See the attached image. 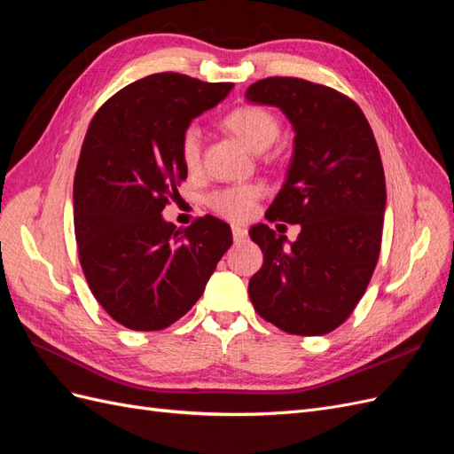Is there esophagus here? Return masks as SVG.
<instances>
[{
	"label": "esophagus",
	"instance_id": "esophagus-1",
	"mask_svg": "<svg viewBox=\"0 0 454 454\" xmlns=\"http://www.w3.org/2000/svg\"><path fill=\"white\" fill-rule=\"evenodd\" d=\"M246 235H248V232H246V229H244V227H240V225H232V240H235L237 244H239V242H242V240L246 239Z\"/></svg>",
	"mask_w": 454,
	"mask_h": 454
}]
</instances>
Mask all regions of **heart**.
Returning <instances> with one entry per match:
<instances>
[{
  "label": "heart",
  "instance_id": "b5f03b06",
  "mask_svg": "<svg viewBox=\"0 0 454 454\" xmlns=\"http://www.w3.org/2000/svg\"><path fill=\"white\" fill-rule=\"evenodd\" d=\"M223 127L235 138H239L254 153H263L278 140L280 122L272 112L259 106H242L232 109L223 119ZM182 160L189 170L199 168L202 155V134L200 129L191 125L182 136ZM259 185H237L215 191L210 195L208 204L212 210L232 222H242L254 210L257 199L261 197Z\"/></svg>",
  "mask_w": 454,
  "mask_h": 454
}]
</instances>
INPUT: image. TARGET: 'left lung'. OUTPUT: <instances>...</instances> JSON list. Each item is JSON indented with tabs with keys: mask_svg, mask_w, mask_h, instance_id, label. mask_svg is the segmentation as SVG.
<instances>
[{
	"mask_svg": "<svg viewBox=\"0 0 454 454\" xmlns=\"http://www.w3.org/2000/svg\"><path fill=\"white\" fill-rule=\"evenodd\" d=\"M246 100L278 107L295 132L265 217L301 227L295 242L265 223L250 229L263 252L250 299L286 333L325 335L358 305L380 252L387 184L373 130L350 98L305 79H261Z\"/></svg>",
	"mask_w": 454,
	"mask_h": 454,
	"instance_id": "obj_1",
	"label": "left lung"
}]
</instances>
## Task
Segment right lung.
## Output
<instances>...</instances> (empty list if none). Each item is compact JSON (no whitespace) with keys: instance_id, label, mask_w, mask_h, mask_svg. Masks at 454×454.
Here are the masks:
<instances>
[{"instance_id":"right-lung-1","label":"right lung","mask_w":454,"mask_h":454,"mask_svg":"<svg viewBox=\"0 0 454 454\" xmlns=\"http://www.w3.org/2000/svg\"><path fill=\"white\" fill-rule=\"evenodd\" d=\"M235 87L153 74L94 115L74 180L79 261L96 301L134 332H157L191 310L232 232L206 215L187 229L162 217L187 177L182 136Z\"/></svg>"}]
</instances>
